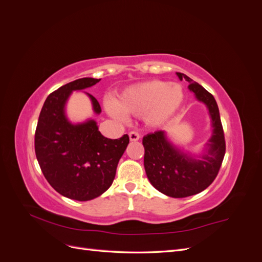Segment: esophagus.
<instances>
[{"mask_svg":"<svg viewBox=\"0 0 262 262\" xmlns=\"http://www.w3.org/2000/svg\"><path fill=\"white\" fill-rule=\"evenodd\" d=\"M129 138H130L131 141H138L140 139V134L136 131H131L129 133Z\"/></svg>","mask_w":262,"mask_h":262,"instance_id":"esophagus-1","label":"esophagus"}]
</instances>
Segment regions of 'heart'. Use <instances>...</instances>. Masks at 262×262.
<instances>
[{
	"mask_svg": "<svg viewBox=\"0 0 262 262\" xmlns=\"http://www.w3.org/2000/svg\"><path fill=\"white\" fill-rule=\"evenodd\" d=\"M184 100L180 85L164 81H148L132 85L119 95L116 104H108L110 115L118 119L124 114L143 115L148 125H161L173 115Z\"/></svg>",
	"mask_w": 262,
	"mask_h": 262,
	"instance_id": "obj_1",
	"label": "heart"
}]
</instances>
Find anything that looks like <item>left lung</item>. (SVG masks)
I'll return each instance as SVG.
<instances>
[{"label": "left lung", "mask_w": 262, "mask_h": 262, "mask_svg": "<svg viewBox=\"0 0 262 262\" xmlns=\"http://www.w3.org/2000/svg\"><path fill=\"white\" fill-rule=\"evenodd\" d=\"M180 80L189 82L188 89L198 100L207 105L213 133L207 143V153L195 160L173 146L164 131L148 133L143 138L144 168L150 184L171 198H186L207 189L216 178L225 155V138L219 107L213 95L187 75L177 72Z\"/></svg>", "instance_id": "left-lung-1"}]
</instances>
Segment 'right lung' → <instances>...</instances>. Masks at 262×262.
I'll use <instances>...</instances> for the list:
<instances>
[{
  "label": "right lung",
  "instance_id": "1",
  "mask_svg": "<svg viewBox=\"0 0 262 262\" xmlns=\"http://www.w3.org/2000/svg\"><path fill=\"white\" fill-rule=\"evenodd\" d=\"M100 78L83 77L61 86L47 97L35 133V152L45 178L60 194L77 201H89L112 186L117 166L129 144V136L105 138L96 121L71 123L64 113L73 91L85 90ZM87 94V93H86ZM94 112L101 113L91 94Z\"/></svg>",
  "mask_w": 262,
  "mask_h": 262
}]
</instances>
